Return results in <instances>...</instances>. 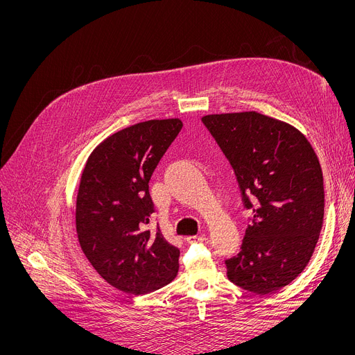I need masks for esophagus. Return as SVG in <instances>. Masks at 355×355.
<instances>
[{
  "mask_svg": "<svg viewBox=\"0 0 355 355\" xmlns=\"http://www.w3.org/2000/svg\"><path fill=\"white\" fill-rule=\"evenodd\" d=\"M185 241L188 243H198V242H207L208 238L205 235H200V236L198 235H192V236H187Z\"/></svg>",
  "mask_w": 355,
  "mask_h": 355,
  "instance_id": "obj_1",
  "label": "esophagus"
}]
</instances>
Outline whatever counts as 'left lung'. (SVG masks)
I'll use <instances>...</instances> for the list:
<instances>
[{
  "label": "left lung",
  "mask_w": 355,
  "mask_h": 355,
  "mask_svg": "<svg viewBox=\"0 0 355 355\" xmlns=\"http://www.w3.org/2000/svg\"><path fill=\"white\" fill-rule=\"evenodd\" d=\"M202 123L231 163L252 211L228 279L256 295L287 286L307 266L324 218L323 173L297 130L257 112L208 114Z\"/></svg>",
  "instance_id": "obj_1"
}]
</instances>
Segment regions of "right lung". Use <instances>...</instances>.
Returning a JSON list of instances; mask_svg holds the SVG:
<instances>
[{
  "mask_svg": "<svg viewBox=\"0 0 355 355\" xmlns=\"http://www.w3.org/2000/svg\"><path fill=\"white\" fill-rule=\"evenodd\" d=\"M182 128L180 119L125 127L93 150L76 198V232L87 261L109 284L146 295L173 282L180 250L150 230V178Z\"/></svg>",
  "mask_w": 355,
  "mask_h": 355,
  "instance_id": "right-lung-1",
  "label": "right lung"
}]
</instances>
